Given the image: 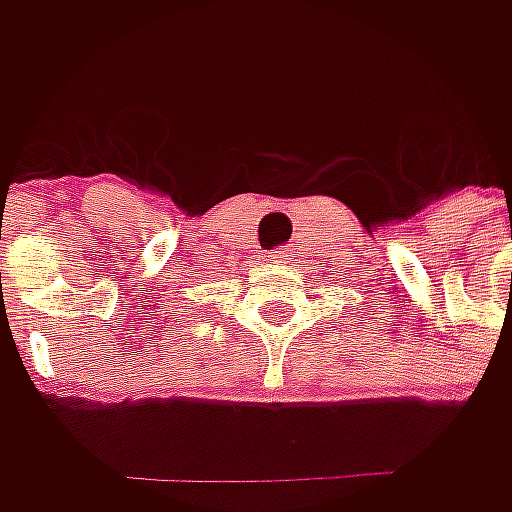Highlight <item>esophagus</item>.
<instances>
[{"label":"esophagus","instance_id":"esophagus-1","mask_svg":"<svg viewBox=\"0 0 512 512\" xmlns=\"http://www.w3.org/2000/svg\"><path fill=\"white\" fill-rule=\"evenodd\" d=\"M270 262H273V265H282V267L293 265V262H296V250H293L290 245L276 247V250L270 253Z\"/></svg>","mask_w":512,"mask_h":512}]
</instances>
